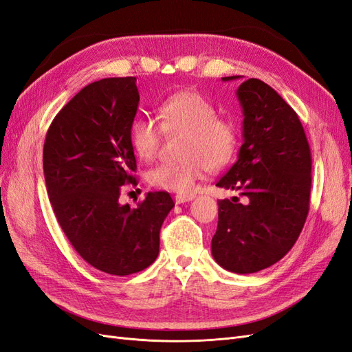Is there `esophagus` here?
<instances>
[{
  "mask_svg": "<svg viewBox=\"0 0 352 352\" xmlns=\"http://www.w3.org/2000/svg\"><path fill=\"white\" fill-rule=\"evenodd\" d=\"M195 197L192 194H177L175 197V201L176 204H184V202H188V201H192Z\"/></svg>",
  "mask_w": 352,
  "mask_h": 352,
  "instance_id": "esophagus-1",
  "label": "esophagus"
}]
</instances>
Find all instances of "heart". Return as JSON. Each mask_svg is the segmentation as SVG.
Listing matches in <instances>:
<instances>
[{"instance_id": "obj_1", "label": "heart", "mask_w": 352, "mask_h": 352, "mask_svg": "<svg viewBox=\"0 0 352 352\" xmlns=\"http://www.w3.org/2000/svg\"><path fill=\"white\" fill-rule=\"evenodd\" d=\"M160 126L148 117H140L131 126L135 153L145 162L155 157L164 132H184V158L175 163H160L148 172L151 186L170 192L189 194L197 180L208 170L225 167L236 153L238 131L226 117L216 116V107L201 92L177 91L158 105Z\"/></svg>"}]
</instances>
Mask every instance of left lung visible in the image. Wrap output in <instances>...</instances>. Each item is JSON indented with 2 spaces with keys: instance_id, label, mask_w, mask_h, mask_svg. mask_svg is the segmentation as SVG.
I'll use <instances>...</instances> for the list:
<instances>
[{
  "instance_id": "1",
  "label": "left lung",
  "mask_w": 352,
  "mask_h": 352,
  "mask_svg": "<svg viewBox=\"0 0 352 352\" xmlns=\"http://www.w3.org/2000/svg\"><path fill=\"white\" fill-rule=\"evenodd\" d=\"M236 97L243 144L217 186L239 190L245 202L219 201L211 254L223 269L247 274L278 263L300 236L310 210L311 153L298 114L267 83L245 80Z\"/></svg>"
}]
</instances>
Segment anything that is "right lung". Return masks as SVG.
Returning a JSON list of instances; mask_svg holds the SVG:
<instances>
[{"instance_id":"1","label":"right lung","mask_w":352,"mask_h":352,"mask_svg":"<svg viewBox=\"0 0 352 352\" xmlns=\"http://www.w3.org/2000/svg\"><path fill=\"white\" fill-rule=\"evenodd\" d=\"M140 104L136 78L94 82L60 110L47 132L44 176L65 235L92 267L114 276L151 265L160 229L175 207L168 192H148L132 208L122 186L136 184L131 126Z\"/></svg>"}]
</instances>
